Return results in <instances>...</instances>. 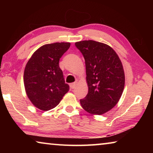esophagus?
Here are the masks:
<instances>
[{"mask_svg":"<svg viewBox=\"0 0 153 153\" xmlns=\"http://www.w3.org/2000/svg\"><path fill=\"white\" fill-rule=\"evenodd\" d=\"M76 85H77V82H75L74 83H71V84H70V88H71V89H74V88H76Z\"/></svg>","mask_w":153,"mask_h":153,"instance_id":"obj_1","label":"esophagus"}]
</instances>
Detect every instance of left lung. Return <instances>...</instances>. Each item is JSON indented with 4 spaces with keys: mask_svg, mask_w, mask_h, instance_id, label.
<instances>
[{
    "mask_svg": "<svg viewBox=\"0 0 153 153\" xmlns=\"http://www.w3.org/2000/svg\"><path fill=\"white\" fill-rule=\"evenodd\" d=\"M84 56L88 92L80 100L82 108L92 115H102L117 105L125 85L122 63L106 44L94 40L75 43Z\"/></svg>",
    "mask_w": 153,
    "mask_h": 153,
    "instance_id": "left-lung-1",
    "label": "left lung"
}]
</instances>
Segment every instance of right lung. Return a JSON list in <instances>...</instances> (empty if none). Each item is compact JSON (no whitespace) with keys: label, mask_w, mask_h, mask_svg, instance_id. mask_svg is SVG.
Returning a JSON list of instances; mask_svg holds the SVG:
<instances>
[{"label":"right lung","mask_w":153,"mask_h":153,"mask_svg":"<svg viewBox=\"0 0 153 153\" xmlns=\"http://www.w3.org/2000/svg\"><path fill=\"white\" fill-rule=\"evenodd\" d=\"M70 45L55 42L43 45L33 53L25 65V92L32 104L40 110L55 108L69 91L59 62Z\"/></svg>","instance_id":"right-lung-1"}]
</instances>
